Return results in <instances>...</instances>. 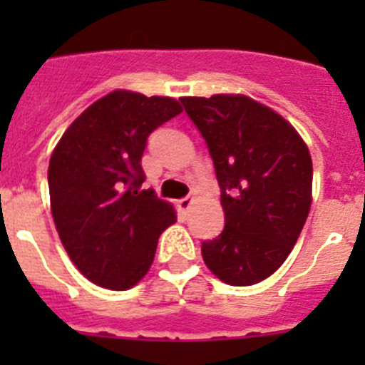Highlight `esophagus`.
<instances>
[{
    "mask_svg": "<svg viewBox=\"0 0 365 365\" xmlns=\"http://www.w3.org/2000/svg\"><path fill=\"white\" fill-rule=\"evenodd\" d=\"M193 201H195V199L190 197V195H188V197H182V199H180V201H179V208H180V210H182V212H188V210H190V206L193 205Z\"/></svg>",
    "mask_w": 365,
    "mask_h": 365,
    "instance_id": "obj_1",
    "label": "esophagus"
}]
</instances>
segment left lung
Instances as JSON below:
<instances>
[{"mask_svg": "<svg viewBox=\"0 0 365 365\" xmlns=\"http://www.w3.org/2000/svg\"><path fill=\"white\" fill-rule=\"evenodd\" d=\"M214 160L225 228L202 241L206 267L247 287L282 267L311 210L312 160L282 115L245 95L185 96Z\"/></svg>", "mask_w": 365, "mask_h": 365, "instance_id": "obj_1", "label": "left lung"}]
</instances>
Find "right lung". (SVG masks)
Listing matches in <instances>:
<instances>
[{
	"mask_svg": "<svg viewBox=\"0 0 365 365\" xmlns=\"http://www.w3.org/2000/svg\"><path fill=\"white\" fill-rule=\"evenodd\" d=\"M182 111L170 96L113 91L62 135L49 160L58 235L89 282L125 291L146 276L159 235L177 221L170 202L143 190L148 137Z\"/></svg>",
	"mask_w": 365,
	"mask_h": 365,
	"instance_id": "1",
	"label": "right lung"
}]
</instances>
